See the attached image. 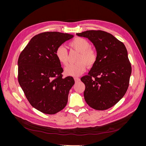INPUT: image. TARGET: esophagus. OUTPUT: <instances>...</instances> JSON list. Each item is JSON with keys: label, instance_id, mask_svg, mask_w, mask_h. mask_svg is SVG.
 Masks as SVG:
<instances>
[{"label": "esophagus", "instance_id": "34e87169", "mask_svg": "<svg viewBox=\"0 0 146 146\" xmlns=\"http://www.w3.org/2000/svg\"><path fill=\"white\" fill-rule=\"evenodd\" d=\"M74 80H75V82H76V83H78L80 81V79L79 78H77V77H75Z\"/></svg>", "mask_w": 146, "mask_h": 146}]
</instances>
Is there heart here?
I'll return each mask as SVG.
<instances>
[{"instance_id":"heart-1","label":"heart","mask_w":146,"mask_h":146,"mask_svg":"<svg viewBox=\"0 0 146 146\" xmlns=\"http://www.w3.org/2000/svg\"><path fill=\"white\" fill-rule=\"evenodd\" d=\"M69 46L80 52V55L77 59L78 63L66 66L64 74L70 77H78L85 71L86 65L88 67H91L95 64L97 60V53L94 49L90 47V42L82 38L74 39L70 42ZM55 56L61 64L63 65L67 64L68 52L63 46H60L56 48Z\"/></svg>"}]
</instances>
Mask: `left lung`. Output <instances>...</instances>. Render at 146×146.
<instances>
[{
  "label": "left lung",
  "mask_w": 146,
  "mask_h": 146,
  "mask_svg": "<svg viewBox=\"0 0 146 146\" xmlns=\"http://www.w3.org/2000/svg\"><path fill=\"white\" fill-rule=\"evenodd\" d=\"M93 44L97 60L88 76L81 78L85 85L84 98L97 110L112 107L125 95L131 67L127 48L113 35L102 30H86L76 34Z\"/></svg>",
  "instance_id": "obj_1"
}]
</instances>
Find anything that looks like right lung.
Listing matches in <instances>:
<instances>
[{
  "label": "right lung",
  "mask_w": 146,
  "mask_h": 146,
  "mask_svg": "<svg viewBox=\"0 0 146 146\" xmlns=\"http://www.w3.org/2000/svg\"><path fill=\"white\" fill-rule=\"evenodd\" d=\"M73 36L56 32L35 35L19 56V85L31 105L43 113L55 114L67 104L75 82L72 77H62L55 51Z\"/></svg>",
  "instance_id": "1"
}]
</instances>
